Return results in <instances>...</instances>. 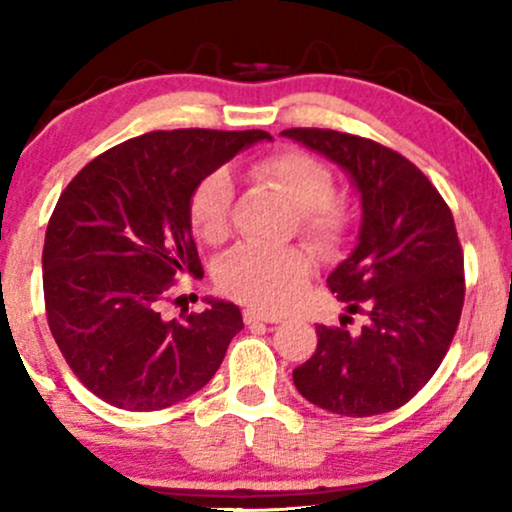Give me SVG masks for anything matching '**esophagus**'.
Segmentation results:
<instances>
[{"label":"esophagus","instance_id":"1","mask_svg":"<svg viewBox=\"0 0 512 512\" xmlns=\"http://www.w3.org/2000/svg\"><path fill=\"white\" fill-rule=\"evenodd\" d=\"M243 320H245V325H260V322H269V325H274V322H281V317L260 313V310H255V308H248L243 313Z\"/></svg>","mask_w":512,"mask_h":512}]
</instances>
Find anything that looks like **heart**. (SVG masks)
<instances>
[{"instance_id":"1","label":"heart","mask_w":512,"mask_h":512,"mask_svg":"<svg viewBox=\"0 0 512 512\" xmlns=\"http://www.w3.org/2000/svg\"><path fill=\"white\" fill-rule=\"evenodd\" d=\"M257 178L274 185L301 211V228L317 248H332L346 236L351 211L334 197L332 173L301 151H281L252 166ZM233 180L226 170H214L190 197V223L204 243H221L228 236ZM310 274V255L303 248L238 245L216 269V284L226 296L267 313H279L296 301Z\"/></svg>"}]
</instances>
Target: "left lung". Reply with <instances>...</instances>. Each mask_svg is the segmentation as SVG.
<instances>
[{
    "label": "left lung",
    "mask_w": 512,
    "mask_h": 512,
    "mask_svg": "<svg viewBox=\"0 0 512 512\" xmlns=\"http://www.w3.org/2000/svg\"><path fill=\"white\" fill-rule=\"evenodd\" d=\"M284 137L330 158L361 197L354 252L327 276L346 313L367 315L361 333L317 325L315 354L293 385L339 416L399 409L448 354L464 303V257L455 221L414 163L397 151L334 129H284Z\"/></svg>",
    "instance_id": "left-lung-1"
}]
</instances>
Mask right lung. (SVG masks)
<instances>
[{"label":"right lung","mask_w":512,"mask_h":512,"mask_svg":"<svg viewBox=\"0 0 512 512\" xmlns=\"http://www.w3.org/2000/svg\"><path fill=\"white\" fill-rule=\"evenodd\" d=\"M262 129H173L127 139L76 173L52 211L43 248L48 325L76 378L103 402L156 411L214 378L243 330L238 305L163 320L182 274L202 276L192 238L195 187Z\"/></svg>","instance_id":"1"}]
</instances>
